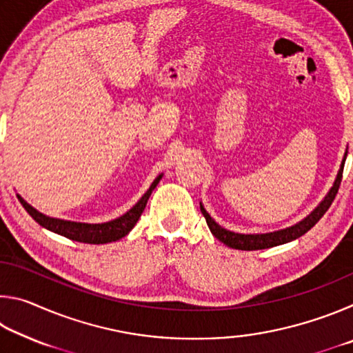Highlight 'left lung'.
I'll list each match as a JSON object with an SVG mask.
<instances>
[{"instance_id":"left-lung-1","label":"left lung","mask_w":353,"mask_h":353,"mask_svg":"<svg viewBox=\"0 0 353 353\" xmlns=\"http://www.w3.org/2000/svg\"><path fill=\"white\" fill-rule=\"evenodd\" d=\"M345 155H347V154H345ZM344 162H345V157H344L343 163H341V168H339L336 181H334L332 190L328 191V194L325 196V199L321 202L319 207L316 208V210L312 214H308L305 219L301 221V223L292 225V227H288V229H283V230H279V232H271V234H263V235H241V234H235V232L225 230L221 225H218L212 219L210 214L205 212V208L202 205H201V212H202V214H204V218L207 221V225L210 227L212 234L216 236L219 241H223L225 246H229V248L241 249V250H259V249H268V248H272V246H279V244L290 243L292 240H296V238L302 236L303 234H307V232L312 229V227L316 223H318V221L322 216H324L328 208H330L334 196H336L338 190H339V185H341Z\"/></svg>"}]
</instances>
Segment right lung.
<instances>
[{"mask_svg":"<svg viewBox=\"0 0 353 353\" xmlns=\"http://www.w3.org/2000/svg\"><path fill=\"white\" fill-rule=\"evenodd\" d=\"M160 179H162V174H160L155 181L152 182L151 187L146 191L145 194L141 196V199L137 202V204L130 208L128 213H124L123 216H119L118 219L109 221V223L104 224H85V223H71V221H62V219H54L50 216H45V214L39 213L35 208H32L28 202L23 201L20 196L19 199L21 202V205L25 207V210L31 214L34 221L45 227V229L56 232V234L67 236L70 240L79 241V243H88V244H104V243H112L117 241L119 238L126 236L132 227L137 224V221L141 216L143 210H145L146 202L151 196L152 190L155 188V185L159 183Z\"/></svg>","mask_w":353,"mask_h":353,"instance_id":"right-lung-1","label":"right lung"}]
</instances>
